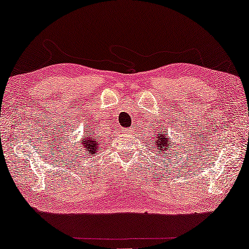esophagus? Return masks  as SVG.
Listing matches in <instances>:
<instances>
[{
    "mask_svg": "<svg viewBox=\"0 0 249 249\" xmlns=\"http://www.w3.org/2000/svg\"><path fill=\"white\" fill-rule=\"evenodd\" d=\"M122 132H123V133H127L128 129H127V128H123V129H122Z\"/></svg>",
    "mask_w": 249,
    "mask_h": 249,
    "instance_id": "1",
    "label": "esophagus"
}]
</instances>
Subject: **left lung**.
<instances>
[{
  "instance_id": "1",
  "label": "left lung",
  "mask_w": 249,
  "mask_h": 249,
  "mask_svg": "<svg viewBox=\"0 0 249 249\" xmlns=\"http://www.w3.org/2000/svg\"><path fill=\"white\" fill-rule=\"evenodd\" d=\"M155 140V147L154 148H157L159 149V152H164L165 154H166L167 151H169V149L173 148V145H169L171 144V137L168 136V133L161 131V133L157 134L156 135V139Z\"/></svg>"
}]
</instances>
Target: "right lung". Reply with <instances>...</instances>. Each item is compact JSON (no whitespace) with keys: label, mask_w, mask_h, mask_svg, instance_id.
Here are the masks:
<instances>
[{"label":"right lung","mask_w":249,"mask_h":249,"mask_svg":"<svg viewBox=\"0 0 249 249\" xmlns=\"http://www.w3.org/2000/svg\"><path fill=\"white\" fill-rule=\"evenodd\" d=\"M98 137H95L93 135V134H89L88 133V135L86 136H83V139L78 142L82 146L81 147L83 149H85V153L88 154L89 156H93L94 154H95L96 149L100 148V145L101 143L98 142Z\"/></svg>","instance_id":"add662e5"}]
</instances>
